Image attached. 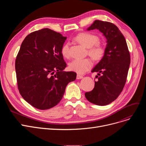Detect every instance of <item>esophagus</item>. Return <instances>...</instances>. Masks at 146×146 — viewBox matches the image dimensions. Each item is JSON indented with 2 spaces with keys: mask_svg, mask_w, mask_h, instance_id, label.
<instances>
[{
  "mask_svg": "<svg viewBox=\"0 0 146 146\" xmlns=\"http://www.w3.org/2000/svg\"><path fill=\"white\" fill-rule=\"evenodd\" d=\"M83 78V76L80 75V74H78L77 76H76V79H82Z\"/></svg>",
  "mask_w": 146,
  "mask_h": 146,
  "instance_id": "esophagus-1",
  "label": "esophagus"
}]
</instances>
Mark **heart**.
<instances>
[{
	"mask_svg": "<svg viewBox=\"0 0 146 146\" xmlns=\"http://www.w3.org/2000/svg\"><path fill=\"white\" fill-rule=\"evenodd\" d=\"M76 41L79 42L88 48V54L96 61L101 60L106 54V47L99 43L98 36L89 33H82L76 35L74 38ZM61 53L65 58L70 56L69 50V44H64L61 49ZM93 66L92 61L88 58L84 59H75L70 63L68 68L70 70L78 74H84L87 72Z\"/></svg>",
	"mask_w": 146,
	"mask_h": 146,
	"instance_id": "heart-1",
	"label": "heart"
}]
</instances>
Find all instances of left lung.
I'll list each match as a JSON object with an SVG mask.
<instances>
[{"instance_id": "left-lung-1", "label": "left lung", "mask_w": 146, "mask_h": 146, "mask_svg": "<svg viewBox=\"0 0 146 146\" xmlns=\"http://www.w3.org/2000/svg\"><path fill=\"white\" fill-rule=\"evenodd\" d=\"M99 29L106 38L105 57L92 72H98L94 89L85 93L88 100L97 105H106L118 97L123 90L130 64V54L118 28L110 22L96 20L88 31Z\"/></svg>"}]
</instances>
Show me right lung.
Returning <instances> with one entry per match:
<instances>
[{"instance_id": "right-lung-1", "label": "right lung", "mask_w": 146, "mask_h": 146, "mask_svg": "<svg viewBox=\"0 0 146 146\" xmlns=\"http://www.w3.org/2000/svg\"><path fill=\"white\" fill-rule=\"evenodd\" d=\"M66 37L48 28L28 34L15 61L18 88L22 97L35 108L48 110L62 99L76 73L64 72L66 63L61 49Z\"/></svg>"}]
</instances>
